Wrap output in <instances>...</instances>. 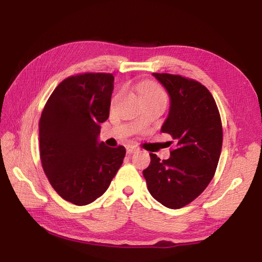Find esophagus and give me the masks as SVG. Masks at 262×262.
Returning <instances> with one entry per match:
<instances>
[{"mask_svg":"<svg viewBox=\"0 0 262 262\" xmlns=\"http://www.w3.org/2000/svg\"><path fill=\"white\" fill-rule=\"evenodd\" d=\"M126 151H127L128 155H132V153H135L136 151H138V148L136 146H134V145H128L126 147Z\"/></svg>","mask_w":262,"mask_h":262,"instance_id":"34e87169","label":"esophagus"}]
</instances>
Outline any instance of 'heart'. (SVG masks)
Returning a JSON list of instances; mask_svg holds the SVG:
<instances>
[{
	"label": "heart",
	"mask_w": 262,
	"mask_h": 262,
	"mask_svg": "<svg viewBox=\"0 0 262 262\" xmlns=\"http://www.w3.org/2000/svg\"><path fill=\"white\" fill-rule=\"evenodd\" d=\"M141 99H153V100H166V94L158 84L153 81H145L138 89Z\"/></svg>",
	"instance_id": "b5f03b06"
}]
</instances>
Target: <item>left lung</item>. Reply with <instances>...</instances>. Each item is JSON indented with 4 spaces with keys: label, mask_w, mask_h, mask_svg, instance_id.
Returning <instances> with one entry per match:
<instances>
[{
    "label": "left lung",
    "mask_w": 262,
    "mask_h": 262,
    "mask_svg": "<svg viewBox=\"0 0 262 262\" xmlns=\"http://www.w3.org/2000/svg\"><path fill=\"white\" fill-rule=\"evenodd\" d=\"M153 76L170 95L161 132L171 136L175 148L167 160L150 153L143 175L158 202L179 209L194 201L214 176L223 145L222 119L212 94L201 83L181 75Z\"/></svg>",
    "instance_id": "1"
}]
</instances>
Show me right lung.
<instances>
[{"label": "right lung", "mask_w": 262, "mask_h": 262, "mask_svg": "<svg viewBox=\"0 0 262 262\" xmlns=\"http://www.w3.org/2000/svg\"><path fill=\"white\" fill-rule=\"evenodd\" d=\"M115 77L107 73L70 76L55 87L39 119L43 170L63 200L86 206L109 187L124 161V146L97 142L109 118Z\"/></svg>", "instance_id": "add662e5"}]
</instances>
